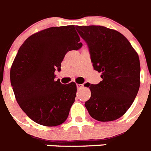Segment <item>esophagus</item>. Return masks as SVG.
Listing matches in <instances>:
<instances>
[{
	"mask_svg": "<svg viewBox=\"0 0 151 151\" xmlns=\"http://www.w3.org/2000/svg\"><path fill=\"white\" fill-rule=\"evenodd\" d=\"M76 86H77V89H79L83 86V84H76Z\"/></svg>",
	"mask_w": 151,
	"mask_h": 151,
	"instance_id": "obj_1",
	"label": "esophagus"
}]
</instances>
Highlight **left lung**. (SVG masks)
<instances>
[{"instance_id":"1","label":"left lung","mask_w":151,"mask_h":151,"mask_svg":"<svg viewBox=\"0 0 151 151\" xmlns=\"http://www.w3.org/2000/svg\"><path fill=\"white\" fill-rule=\"evenodd\" d=\"M89 47L94 69L102 73L99 84H87L91 96L85 103L98 121L119 119L134 103L140 88L137 53L121 33L103 26H76Z\"/></svg>"}]
</instances>
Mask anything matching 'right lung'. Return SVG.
<instances>
[{
    "label": "right lung",
    "mask_w": 151,
    "mask_h": 151,
    "mask_svg": "<svg viewBox=\"0 0 151 151\" xmlns=\"http://www.w3.org/2000/svg\"><path fill=\"white\" fill-rule=\"evenodd\" d=\"M74 25L52 27L31 35L20 47L10 77L18 105L40 125L55 127L68 118L76 85L55 81L67 52L83 46Z\"/></svg>",
    "instance_id": "obj_1"
}]
</instances>
